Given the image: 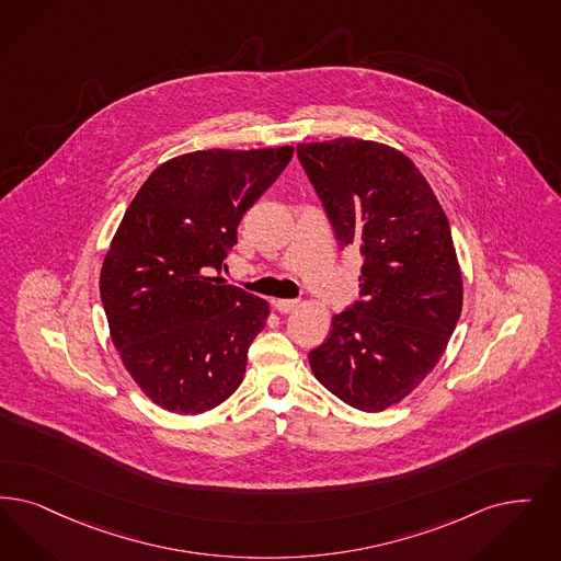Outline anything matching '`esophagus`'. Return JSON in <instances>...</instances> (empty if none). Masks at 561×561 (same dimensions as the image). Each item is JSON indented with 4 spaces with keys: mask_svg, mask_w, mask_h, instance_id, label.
<instances>
[{
    "mask_svg": "<svg viewBox=\"0 0 561 561\" xmlns=\"http://www.w3.org/2000/svg\"><path fill=\"white\" fill-rule=\"evenodd\" d=\"M300 302L298 300H288V298H282V300H275V309L282 314H288L298 307Z\"/></svg>",
    "mask_w": 561,
    "mask_h": 561,
    "instance_id": "1",
    "label": "esophagus"
}]
</instances>
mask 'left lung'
Here are the masks:
<instances>
[{"label": "left lung", "mask_w": 561, "mask_h": 561, "mask_svg": "<svg viewBox=\"0 0 561 561\" xmlns=\"http://www.w3.org/2000/svg\"><path fill=\"white\" fill-rule=\"evenodd\" d=\"M296 154L340 247L363 254L360 300L332 319L309 353L314 378L340 401L378 413L411 394L447 351L463 279L447 215L401 150L337 137Z\"/></svg>", "instance_id": "8db88e82"}]
</instances>
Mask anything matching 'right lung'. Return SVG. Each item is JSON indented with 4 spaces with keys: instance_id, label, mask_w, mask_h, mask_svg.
I'll use <instances>...</instances> for the list:
<instances>
[{
    "instance_id": "1",
    "label": "right lung",
    "mask_w": 561,
    "mask_h": 561,
    "mask_svg": "<svg viewBox=\"0 0 561 561\" xmlns=\"http://www.w3.org/2000/svg\"><path fill=\"white\" fill-rule=\"evenodd\" d=\"M291 154L282 146L171 158L144 181L114 233L100 273L111 337L141 392L171 413L210 411L242 383L270 302L213 273Z\"/></svg>"
}]
</instances>
